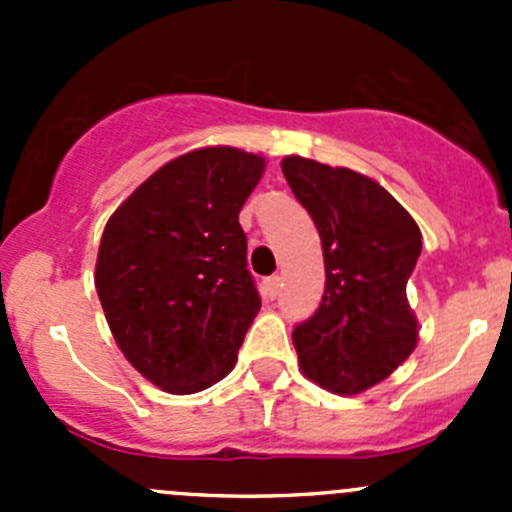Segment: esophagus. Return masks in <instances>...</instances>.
I'll return each instance as SVG.
<instances>
[{
    "label": "esophagus",
    "mask_w": 512,
    "mask_h": 512,
    "mask_svg": "<svg viewBox=\"0 0 512 512\" xmlns=\"http://www.w3.org/2000/svg\"><path fill=\"white\" fill-rule=\"evenodd\" d=\"M280 277L272 275V277H265V282H262V292H265L267 299H275L277 294H280Z\"/></svg>",
    "instance_id": "1"
}]
</instances>
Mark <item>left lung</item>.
<instances>
[{"mask_svg":"<svg viewBox=\"0 0 512 512\" xmlns=\"http://www.w3.org/2000/svg\"><path fill=\"white\" fill-rule=\"evenodd\" d=\"M282 173L317 225L327 272L317 312L292 332L299 366L322 389L359 394L416 347L406 285L421 230L394 195L354 170L289 156Z\"/></svg>","mask_w":512,"mask_h":512,"instance_id":"1","label":"left lung"}]
</instances>
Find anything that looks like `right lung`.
Masks as SVG:
<instances>
[{
	"label": "right lung",
	"instance_id": "right-lung-1",
	"mask_svg": "<svg viewBox=\"0 0 512 512\" xmlns=\"http://www.w3.org/2000/svg\"><path fill=\"white\" fill-rule=\"evenodd\" d=\"M265 160L200 148L156 170L103 230L96 292L126 359L170 394H195L235 366L260 312L242 205Z\"/></svg>",
	"mask_w": 512,
	"mask_h": 512
}]
</instances>
